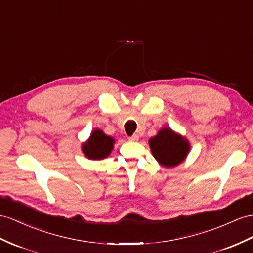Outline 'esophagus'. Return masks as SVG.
I'll list each match as a JSON object with an SVG mask.
<instances>
[{"label":"esophagus","instance_id":"esophagus-1","mask_svg":"<svg viewBox=\"0 0 253 253\" xmlns=\"http://www.w3.org/2000/svg\"><path fill=\"white\" fill-rule=\"evenodd\" d=\"M129 141H138L139 140V135L138 134H132L131 137L128 138Z\"/></svg>","mask_w":253,"mask_h":253}]
</instances>
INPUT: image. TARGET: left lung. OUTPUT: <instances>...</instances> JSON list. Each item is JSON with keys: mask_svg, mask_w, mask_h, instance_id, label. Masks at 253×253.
<instances>
[{"mask_svg": "<svg viewBox=\"0 0 253 253\" xmlns=\"http://www.w3.org/2000/svg\"><path fill=\"white\" fill-rule=\"evenodd\" d=\"M150 147L160 165L167 168L175 167L186 158L189 143L170 128H164L150 140Z\"/></svg>", "mask_w": 253, "mask_h": 253, "instance_id": "1", "label": "left lung"}]
</instances>
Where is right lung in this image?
Returning a JSON list of instances; mask_svg holds the SVG:
<instances>
[{"label":"right lung","mask_w":253,"mask_h":253,"mask_svg":"<svg viewBox=\"0 0 253 253\" xmlns=\"http://www.w3.org/2000/svg\"><path fill=\"white\" fill-rule=\"evenodd\" d=\"M114 140L103 133L100 129L92 132L86 144H83L82 151L89 159H102L109 156L113 148Z\"/></svg>","instance_id":"add662e5"}]
</instances>
